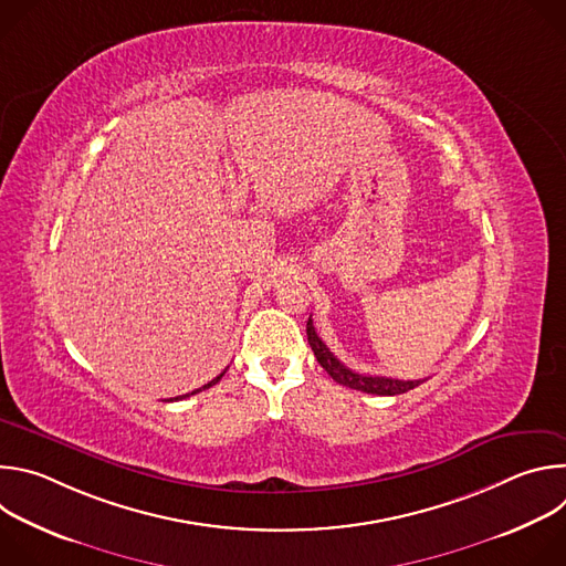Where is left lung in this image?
<instances>
[{
  "label": "left lung",
  "mask_w": 566,
  "mask_h": 566,
  "mask_svg": "<svg viewBox=\"0 0 566 566\" xmlns=\"http://www.w3.org/2000/svg\"><path fill=\"white\" fill-rule=\"evenodd\" d=\"M306 338L308 345L319 363V367L325 369L336 382L365 391V394H378V396H396V394H406L415 387H419L423 380H398V378H389V376H369V374H358L349 367H345L332 352L329 347L319 340V336L315 334L313 319L308 317L306 322Z\"/></svg>",
  "instance_id": "1"
}]
</instances>
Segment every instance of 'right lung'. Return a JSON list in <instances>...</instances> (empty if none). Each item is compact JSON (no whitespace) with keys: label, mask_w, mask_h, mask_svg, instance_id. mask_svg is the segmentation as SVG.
Here are the masks:
<instances>
[{"label":"right lung","mask_w":566,"mask_h":566,"mask_svg":"<svg viewBox=\"0 0 566 566\" xmlns=\"http://www.w3.org/2000/svg\"><path fill=\"white\" fill-rule=\"evenodd\" d=\"M223 374H226V371H221V374H219V376H217V378H212V380H210V382H208V385H203V387H199V389H195V391H192V394H197V391H201V389H208V387H212V385H214V382H219V380H221V376H223ZM186 396H190V394H184V396H177V398H170V400H181V398H186Z\"/></svg>","instance_id":"1"}]
</instances>
